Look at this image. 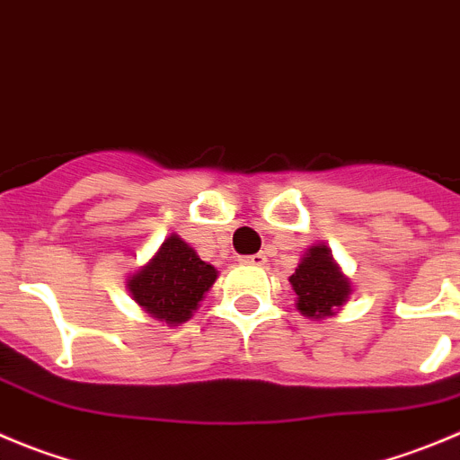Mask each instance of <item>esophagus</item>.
<instances>
[{"mask_svg": "<svg viewBox=\"0 0 460 460\" xmlns=\"http://www.w3.org/2000/svg\"><path fill=\"white\" fill-rule=\"evenodd\" d=\"M243 264H251V266H264L266 264V255L264 252H257V255H251V257H243Z\"/></svg>", "mask_w": 460, "mask_h": 460, "instance_id": "esophagus-1", "label": "esophagus"}]
</instances>
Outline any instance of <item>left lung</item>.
Returning <instances> with one entry per match:
<instances>
[{
    "label": "left lung",
    "instance_id": "8db88e82",
    "mask_svg": "<svg viewBox=\"0 0 460 460\" xmlns=\"http://www.w3.org/2000/svg\"><path fill=\"white\" fill-rule=\"evenodd\" d=\"M288 282L298 296L296 309L312 321L336 316L352 293V282L336 264L325 243H314L305 251Z\"/></svg>",
    "mask_w": 460,
    "mask_h": 460
}]
</instances>
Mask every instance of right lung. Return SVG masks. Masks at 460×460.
<instances>
[{
	"mask_svg": "<svg viewBox=\"0 0 460 460\" xmlns=\"http://www.w3.org/2000/svg\"><path fill=\"white\" fill-rule=\"evenodd\" d=\"M217 278L218 270L200 260L190 243L169 234L155 255L126 279V287L146 316L178 327L194 316Z\"/></svg>",
	"mask_w": 460,
	"mask_h": 460,
	"instance_id": "obj_1",
	"label": "right lung"
}]
</instances>
